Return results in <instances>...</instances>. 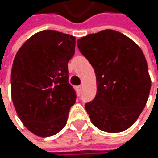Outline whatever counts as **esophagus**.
<instances>
[{"label":"esophagus","mask_w":158,"mask_h":158,"mask_svg":"<svg viewBox=\"0 0 158 158\" xmlns=\"http://www.w3.org/2000/svg\"><path fill=\"white\" fill-rule=\"evenodd\" d=\"M76 88H77V92H78V93H81V88H82V86H81V85H80V86H77Z\"/></svg>","instance_id":"1"}]
</instances>
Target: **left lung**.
<instances>
[{
    "instance_id": "left-lung-1",
    "label": "left lung",
    "mask_w": 158,
    "mask_h": 158,
    "mask_svg": "<svg viewBox=\"0 0 158 158\" xmlns=\"http://www.w3.org/2000/svg\"><path fill=\"white\" fill-rule=\"evenodd\" d=\"M93 66L97 95L85 104L92 123L101 131L120 133L136 121L151 90L145 56L135 42L111 29L77 40Z\"/></svg>"
}]
</instances>
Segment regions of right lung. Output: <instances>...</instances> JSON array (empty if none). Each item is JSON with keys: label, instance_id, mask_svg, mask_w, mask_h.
I'll return each instance as SVG.
<instances>
[{"label": "right lung", "instance_id": "right-lung-1", "mask_svg": "<svg viewBox=\"0 0 158 158\" xmlns=\"http://www.w3.org/2000/svg\"><path fill=\"white\" fill-rule=\"evenodd\" d=\"M76 38L55 30L30 37L17 52L11 70L16 112L34 135L47 137L66 125L76 92L68 82V61Z\"/></svg>", "mask_w": 158, "mask_h": 158}]
</instances>
